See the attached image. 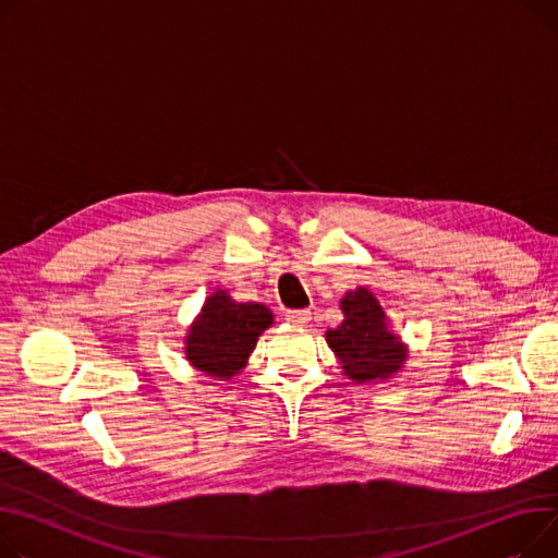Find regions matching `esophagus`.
Instances as JSON below:
<instances>
[{
    "label": "esophagus",
    "mask_w": 558,
    "mask_h": 558,
    "mask_svg": "<svg viewBox=\"0 0 558 558\" xmlns=\"http://www.w3.org/2000/svg\"><path fill=\"white\" fill-rule=\"evenodd\" d=\"M284 316L293 325H307L312 320V312L310 310H289Z\"/></svg>",
    "instance_id": "1"
}]
</instances>
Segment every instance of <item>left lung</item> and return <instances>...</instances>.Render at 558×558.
I'll list each match as a JSON object with an SVG mask.
<instances>
[{"mask_svg":"<svg viewBox=\"0 0 558 558\" xmlns=\"http://www.w3.org/2000/svg\"><path fill=\"white\" fill-rule=\"evenodd\" d=\"M345 320L325 337L339 354L345 375L356 384L388 379L405 361V350L388 329L386 314L367 289L359 287L341 301Z\"/></svg>","mask_w":558,"mask_h":558,"instance_id":"obj_1","label":"left lung"}]
</instances>
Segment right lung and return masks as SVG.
<instances>
[{"label":"right lung","mask_w":558,"mask_h":558,"mask_svg":"<svg viewBox=\"0 0 558 558\" xmlns=\"http://www.w3.org/2000/svg\"><path fill=\"white\" fill-rule=\"evenodd\" d=\"M271 323L274 314L265 305L235 303L227 291H217L191 327L185 354L202 373L229 379L246 363L257 337Z\"/></svg>","instance_id":"obj_1"}]
</instances>
